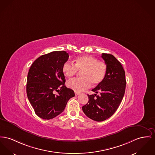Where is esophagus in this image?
<instances>
[{
	"instance_id": "34e87169",
	"label": "esophagus",
	"mask_w": 155,
	"mask_h": 155,
	"mask_svg": "<svg viewBox=\"0 0 155 155\" xmlns=\"http://www.w3.org/2000/svg\"><path fill=\"white\" fill-rule=\"evenodd\" d=\"M74 94H75V95L76 96H78V95H79L80 93H79V92H74Z\"/></svg>"
}]
</instances>
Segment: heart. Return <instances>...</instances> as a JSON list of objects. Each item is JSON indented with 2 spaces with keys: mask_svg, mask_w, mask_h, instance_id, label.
<instances>
[{
  "mask_svg": "<svg viewBox=\"0 0 155 155\" xmlns=\"http://www.w3.org/2000/svg\"><path fill=\"white\" fill-rule=\"evenodd\" d=\"M74 61V65L68 61L64 63L62 66L63 73L66 77H71L78 71L82 72V78L69 80L66 83L68 87L76 92H82L88 89L91 83L96 86L104 81L107 73L105 62L88 55L78 57Z\"/></svg>",
  "mask_w": 155,
  "mask_h": 155,
  "instance_id": "obj_1",
  "label": "heart"
}]
</instances>
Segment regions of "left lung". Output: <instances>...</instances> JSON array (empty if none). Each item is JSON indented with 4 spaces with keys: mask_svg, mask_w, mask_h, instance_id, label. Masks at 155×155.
Listing matches in <instances>:
<instances>
[{
    "mask_svg": "<svg viewBox=\"0 0 155 155\" xmlns=\"http://www.w3.org/2000/svg\"><path fill=\"white\" fill-rule=\"evenodd\" d=\"M101 56L107 65L106 77L92 90L95 94H87L88 103L82 107L84 114L97 122L105 120L114 114L123 99L126 84L121 63L112 54L102 53Z\"/></svg>",
    "mask_w": 155,
    "mask_h": 155,
    "instance_id": "8db88e82",
    "label": "left lung"
}]
</instances>
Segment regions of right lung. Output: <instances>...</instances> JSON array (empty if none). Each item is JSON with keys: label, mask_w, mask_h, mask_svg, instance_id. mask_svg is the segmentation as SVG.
<instances>
[{"label": "right lung", "mask_w": 155, "mask_h": 155, "mask_svg": "<svg viewBox=\"0 0 155 155\" xmlns=\"http://www.w3.org/2000/svg\"><path fill=\"white\" fill-rule=\"evenodd\" d=\"M68 59L67 52L54 51L41 55L30 68L27 96L35 114L41 119L49 120L60 114L68 101L74 96L72 89L64 86L62 66Z\"/></svg>", "instance_id": "right-lung-1"}]
</instances>
